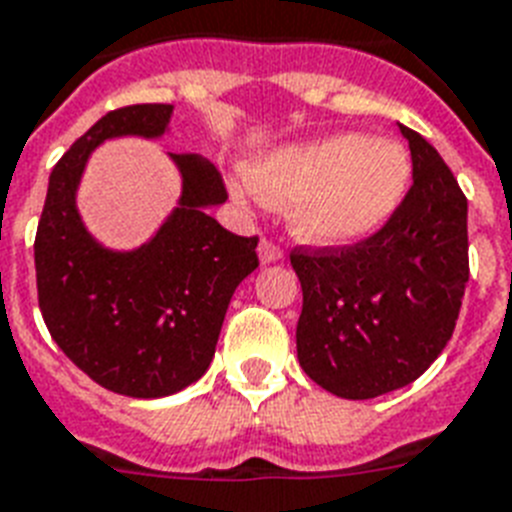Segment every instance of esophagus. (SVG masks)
Listing matches in <instances>:
<instances>
[{
  "instance_id": "1",
  "label": "esophagus",
  "mask_w": 512,
  "mask_h": 512,
  "mask_svg": "<svg viewBox=\"0 0 512 512\" xmlns=\"http://www.w3.org/2000/svg\"><path fill=\"white\" fill-rule=\"evenodd\" d=\"M257 252H260V260H263V263H278V260L284 257L281 247H278L276 242H270V239H263L260 247H257Z\"/></svg>"
}]
</instances>
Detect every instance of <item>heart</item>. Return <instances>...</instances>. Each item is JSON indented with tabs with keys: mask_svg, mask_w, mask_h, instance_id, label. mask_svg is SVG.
Wrapping results in <instances>:
<instances>
[{
	"mask_svg": "<svg viewBox=\"0 0 512 512\" xmlns=\"http://www.w3.org/2000/svg\"><path fill=\"white\" fill-rule=\"evenodd\" d=\"M410 181L405 149L363 134L273 149L247 170L249 191L268 205H292L307 242L350 244L371 236L397 210Z\"/></svg>",
	"mask_w": 512,
	"mask_h": 512,
	"instance_id": "heart-1",
	"label": "heart"
}]
</instances>
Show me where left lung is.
I'll return each instance as SVG.
<instances>
[{
    "label": "left lung",
    "instance_id": "8db88e82",
    "mask_svg": "<svg viewBox=\"0 0 512 512\" xmlns=\"http://www.w3.org/2000/svg\"><path fill=\"white\" fill-rule=\"evenodd\" d=\"M413 184L386 223L342 247L289 252L302 284V371L344 400H371L421 376L452 339L468 284V199L413 128Z\"/></svg>",
    "mask_w": 512,
    "mask_h": 512
}]
</instances>
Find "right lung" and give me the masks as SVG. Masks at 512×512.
I'll return each instance as SVG.
<instances>
[{
	"label": "right lung",
	"instance_id": "1",
	"mask_svg": "<svg viewBox=\"0 0 512 512\" xmlns=\"http://www.w3.org/2000/svg\"><path fill=\"white\" fill-rule=\"evenodd\" d=\"M170 105L107 112L52 168L33 260L49 334L91 381L155 400L210 368L234 289L260 265L257 236H236L205 213L228 197L215 165L170 155L184 176L176 213L136 252L102 249L83 228L76 186L91 149L112 136H160Z\"/></svg>",
	"mask_w": 512,
	"mask_h": 512
}]
</instances>
